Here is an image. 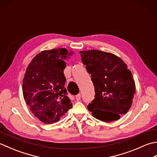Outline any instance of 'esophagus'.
Masks as SVG:
<instances>
[{"label": "esophagus", "instance_id": "esophagus-1", "mask_svg": "<svg viewBox=\"0 0 157 157\" xmlns=\"http://www.w3.org/2000/svg\"><path fill=\"white\" fill-rule=\"evenodd\" d=\"M75 98H76L77 101H79V100H81V94H79L75 96Z\"/></svg>", "mask_w": 157, "mask_h": 157}]
</instances>
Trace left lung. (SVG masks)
<instances>
[{"label": "left lung", "instance_id": "1", "mask_svg": "<svg viewBox=\"0 0 157 157\" xmlns=\"http://www.w3.org/2000/svg\"><path fill=\"white\" fill-rule=\"evenodd\" d=\"M79 53L94 86L95 98L88 105V110L102 121L120 119L131 107L136 92L135 82L128 65L112 53L97 50Z\"/></svg>", "mask_w": 157, "mask_h": 157}]
</instances>
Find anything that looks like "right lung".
Masks as SVG:
<instances>
[{"label":"right lung","mask_w":157,"mask_h":157,"mask_svg":"<svg viewBox=\"0 0 157 157\" xmlns=\"http://www.w3.org/2000/svg\"><path fill=\"white\" fill-rule=\"evenodd\" d=\"M67 55L71 52L64 48L42 51L29 63L23 78V98L35 117L46 124L59 121L73 106L65 88Z\"/></svg>","instance_id":"add662e5"}]
</instances>
